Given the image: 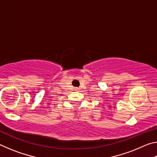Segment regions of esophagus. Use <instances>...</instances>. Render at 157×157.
<instances>
[{
  "label": "esophagus",
  "instance_id": "esophagus-1",
  "mask_svg": "<svg viewBox=\"0 0 157 157\" xmlns=\"http://www.w3.org/2000/svg\"><path fill=\"white\" fill-rule=\"evenodd\" d=\"M74 90H75V91H79V88H77V87H76V88H75V89H74Z\"/></svg>",
  "mask_w": 157,
  "mask_h": 157
}]
</instances>
